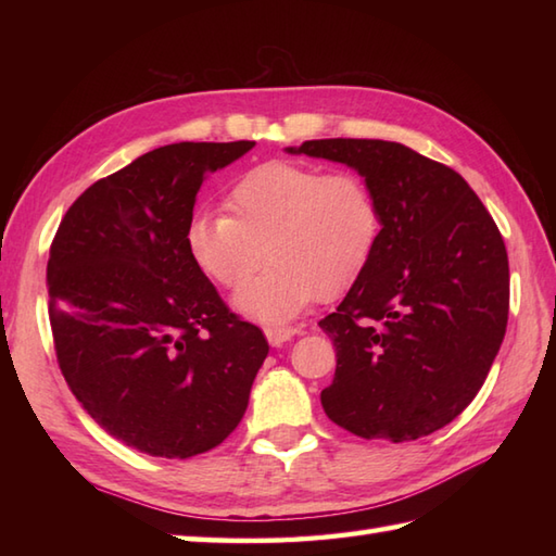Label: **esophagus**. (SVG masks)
I'll use <instances>...</instances> for the list:
<instances>
[{
	"label": "esophagus",
	"instance_id": "1",
	"mask_svg": "<svg viewBox=\"0 0 556 556\" xmlns=\"http://www.w3.org/2000/svg\"><path fill=\"white\" fill-rule=\"evenodd\" d=\"M299 334V327H269L265 329V337L271 346H281Z\"/></svg>",
	"mask_w": 556,
	"mask_h": 556
}]
</instances>
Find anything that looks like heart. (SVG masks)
Wrapping results in <instances>:
<instances>
[{"label":"heart","mask_w":556,"mask_h":556,"mask_svg":"<svg viewBox=\"0 0 556 556\" xmlns=\"http://www.w3.org/2000/svg\"><path fill=\"white\" fill-rule=\"evenodd\" d=\"M227 210L188 219L186 253L200 275L229 291L267 257L269 267L233 299L236 311L265 325H285L315 299L351 289L382 239L380 198L353 172L257 164L233 181Z\"/></svg>","instance_id":"obj_1"}]
</instances>
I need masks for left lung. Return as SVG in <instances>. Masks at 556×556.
Instances as JSON below:
<instances>
[{
    "instance_id": "1",
    "label": "left lung",
    "mask_w": 556,
    "mask_h": 556,
    "mask_svg": "<svg viewBox=\"0 0 556 556\" xmlns=\"http://www.w3.org/2000/svg\"><path fill=\"white\" fill-rule=\"evenodd\" d=\"M291 155L356 169L380 198L382 239L339 308L320 401L365 440L408 442L452 422L480 392L509 320V257L464 176L401 143L305 140Z\"/></svg>"
}]
</instances>
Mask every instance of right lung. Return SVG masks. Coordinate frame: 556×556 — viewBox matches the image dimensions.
Instances as JSON below:
<instances>
[{
  "instance_id": "obj_1",
  "label": "right lung",
  "mask_w": 556,
  "mask_h": 556,
  "mask_svg": "<svg viewBox=\"0 0 556 556\" xmlns=\"http://www.w3.org/2000/svg\"><path fill=\"white\" fill-rule=\"evenodd\" d=\"M255 143H172L92 184L50 248L59 368L78 404L126 446L191 458L241 422L267 339L219 299L184 231L207 172Z\"/></svg>"
}]
</instances>
